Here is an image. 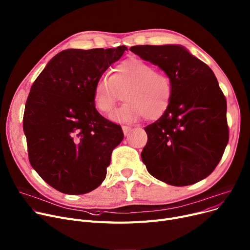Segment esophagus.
I'll return each mask as SVG.
<instances>
[{"instance_id": "1", "label": "esophagus", "mask_w": 250, "mask_h": 250, "mask_svg": "<svg viewBox=\"0 0 250 250\" xmlns=\"http://www.w3.org/2000/svg\"><path fill=\"white\" fill-rule=\"evenodd\" d=\"M122 130H123V132H124V134H125V135H128V134L130 133V131H131V127H130V126L123 125V126H122Z\"/></svg>"}]
</instances>
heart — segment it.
<instances>
[{
  "label": "heart",
  "instance_id": "1",
  "mask_svg": "<svg viewBox=\"0 0 250 250\" xmlns=\"http://www.w3.org/2000/svg\"><path fill=\"white\" fill-rule=\"evenodd\" d=\"M124 104L110 116L114 122H134L140 117L154 121L167 111L173 94L172 81L167 72L157 70L140 58H130L117 64L111 77L100 78L94 86L96 109L108 115L115 107L119 94Z\"/></svg>",
  "mask_w": 250,
  "mask_h": 250
}]
</instances>
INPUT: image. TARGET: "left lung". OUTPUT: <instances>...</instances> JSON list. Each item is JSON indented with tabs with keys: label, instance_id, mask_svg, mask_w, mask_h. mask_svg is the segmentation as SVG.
Returning a JSON list of instances; mask_svg holds the SVG:
<instances>
[{
	"label": "left lung",
	"instance_id": "left-lung-1",
	"mask_svg": "<svg viewBox=\"0 0 250 250\" xmlns=\"http://www.w3.org/2000/svg\"><path fill=\"white\" fill-rule=\"evenodd\" d=\"M130 50L158 65L172 81L170 105L144 128L141 158L155 179L196 184L216 168L229 140L227 103L213 70L181 45H136Z\"/></svg>",
	"mask_w": 250,
	"mask_h": 250
}]
</instances>
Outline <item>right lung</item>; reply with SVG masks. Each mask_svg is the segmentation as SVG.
Instances as JSON below:
<instances>
[{
  "mask_svg": "<svg viewBox=\"0 0 250 250\" xmlns=\"http://www.w3.org/2000/svg\"><path fill=\"white\" fill-rule=\"evenodd\" d=\"M125 50V45L63 50L31 86L23 116L29 161L44 182L63 194L98 188L113 149L123 140L121 126L96 110L93 91Z\"/></svg>",
  "mask_w": 250,
  "mask_h": 250,
  "instance_id": "1",
  "label": "right lung"
}]
</instances>
